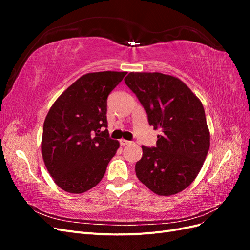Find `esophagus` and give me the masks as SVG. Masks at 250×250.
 Wrapping results in <instances>:
<instances>
[{
    "instance_id": "1",
    "label": "esophagus",
    "mask_w": 250,
    "mask_h": 250,
    "mask_svg": "<svg viewBox=\"0 0 250 250\" xmlns=\"http://www.w3.org/2000/svg\"><path fill=\"white\" fill-rule=\"evenodd\" d=\"M120 144L122 146H125V145H129V144H131L130 141H127V140H124V139H121L120 140Z\"/></svg>"
}]
</instances>
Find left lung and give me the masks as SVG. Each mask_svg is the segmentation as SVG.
I'll list each match as a JSON object with an SVG mask.
<instances>
[{"label": "left lung", "instance_id": "8db88e82", "mask_svg": "<svg viewBox=\"0 0 250 250\" xmlns=\"http://www.w3.org/2000/svg\"><path fill=\"white\" fill-rule=\"evenodd\" d=\"M124 81L145 108L149 124L162 132L156 147L142 146L137 177L160 196L184 191L197 177L209 149L201 101L171 75L131 72Z\"/></svg>", "mask_w": 250, "mask_h": 250}]
</instances>
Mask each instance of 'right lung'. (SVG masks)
<instances>
[{
	"mask_svg": "<svg viewBox=\"0 0 250 250\" xmlns=\"http://www.w3.org/2000/svg\"><path fill=\"white\" fill-rule=\"evenodd\" d=\"M126 72L83 75L52 105L44 119L42 154L54 183L72 194L84 193L103 178L120 143L109 138L107 97Z\"/></svg>",
	"mask_w": 250,
	"mask_h": 250,
	"instance_id": "1",
	"label": "right lung"
}]
</instances>
